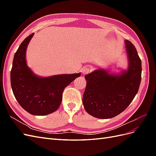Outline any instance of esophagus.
<instances>
[{"label": "esophagus", "mask_w": 156, "mask_h": 156, "mask_svg": "<svg viewBox=\"0 0 156 156\" xmlns=\"http://www.w3.org/2000/svg\"><path fill=\"white\" fill-rule=\"evenodd\" d=\"M90 68L88 67H84L83 69H82V72L83 74H87L88 73L90 72Z\"/></svg>", "instance_id": "esophagus-1"}]
</instances>
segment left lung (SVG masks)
I'll return each instance as SVG.
<instances>
[{"label": "left lung", "mask_w": 156, "mask_h": 156, "mask_svg": "<svg viewBox=\"0 0 156 156\" xmlns=\"http://www.w3.org/2000/svg\"><path fill=\"white\" fill-rule=\"evenodd\" d=\"M128 68L120 74L99 69L85 75L87 87L83 103L91 116L111 119L123 112L138 92L141 81V60L133 44L125 40Z\"/></svg>", "instance_id": "1"}]
</instances>
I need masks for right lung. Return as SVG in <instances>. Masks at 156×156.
<instances>
[{
  "mask_svg": "<svg viewBox=\"0 0 156 156\" xmlns=\"http://www.w3.org/2000/svg\"><path fill=\"white\" fill-rule=\"evenodd\" d=\"M34 33L27 37L14 55L10 72L13 95L23 108L30 114L44 116L56 111L60 105L64 88L81 73L48 77L37 76L27 66L26 51Z\"/></svg>",
  "mask_w": 156,
  "mask_h": 156,
  "instance_id": "1",
  "label": "right lung"
}]
</instances>
